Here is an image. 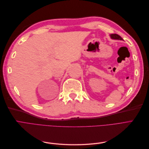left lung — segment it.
I'll return each mask as SVG.
<instances>
[{"instance_id":"left-lung-1","label":"left lung","mask_w":149,"mask_h":149,"mask_svg":"<svg viewBox=\"0 0 149 149\" xmlns=\"http://www.w3.org/2000/svg\"><path fill=\"white\" fill-rule=\"evenodd\" d=\"M110 37L112 39H114V40H123V39L120 36H119L118 34H111Z\"/></svg>"}]
</instances>
